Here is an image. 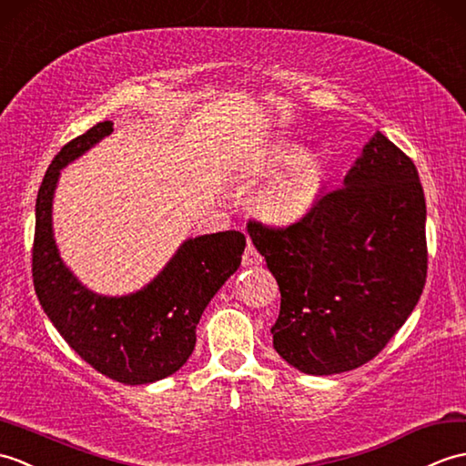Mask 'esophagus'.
Here are the masks:
<instances>
[{
    "label": "esophagus",
    "mask_w": 466,
    "mask_h": 466,
    "mask_svg": "<svg viewBox=\"0 0 466 466\" xmlns=\"http://www.w3.org/2000/svg\"><path fill=\"white\" fill-rule=\"evenodd\" d=\"M261 261H263V257L259 255V251H257L253 245H247V249L243 253V265L253 267V265H259Z\"/></svg>",
    "instance_id": "esophagus-1"
}]
</instances>
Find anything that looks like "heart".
Here are the masks:
<instances>
[{
  "mask_svg": "<svg viewBox=\"0 0 466 466\" xmlns=\"http://www.w3.org/2000/svg\"><path fill=\"white\" fill-rule=\"evenodd\" d=\"M273 173L257 193L259 209L277 221H295L317 205L325 187V169L317 155L295 141H277L261 159V171Z\"/></svg>",
  "mask_w": 466,
  "mask_h": 466,
  "instance_id": "heart-1",
  "label": "heart"
}]
</instances>
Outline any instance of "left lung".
Returning a JSON list of instances; mask_svg holds the SVG:
<instances>
[{
    "label": "left lung",
    "instance_id": "left-lung-1",
    "mask_svg": "<svg viewBox=\"0 0 466 466\" xmlns=\"http://www.w3.org/2000/svg\"><path fill=\"white\" fill-rule=\"evenodd\" d=\"M427 205L405 153L375 131L345 175L287 227L249 223L277 279L273 347L305 375H337L377 357L417 307L427 279Z\"/></svg>",
    "mask_w": 466,
    "mask_h": 466
}]
</instances>
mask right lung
<instances>
[{"label": "right lung", "mask_w": 466, "mask_h": 466, "mask_svg": "<svg viewBox=\"0 0 466 466\" xmlns=\"http://www.w3.org/2000/svg\"><path fill=\"white\" fill-rule=\"evenodd\" d=\"M111 131L113 123L101 121L69 141L41 181L35 201L34 287L44 313L86 363L123 385H147L187 363L205 307L239 268L247 239L239 231L189 237L137 291H91L59 255L54 198L61 169Z\"/></svg>", "instance_id": "obj_1"}]
</instances>
